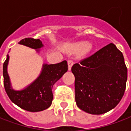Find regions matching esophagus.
<instances>
[{
    "mask_svg": "<svg viewBox=\"0 0 131 131\" xmlns=\"http://www.w3.org/2000/svg\"><path fill=\"white\" fill-rule=\"evenodd\" d=\"M73 61L71 60H68V70H71V67L73 66Z\"/></svg>",
    "mask_w": 131,
    "mask_h": 131,
    "instance_id": "esophagus-1",
    "label": "esophagus"
}]
</instances>
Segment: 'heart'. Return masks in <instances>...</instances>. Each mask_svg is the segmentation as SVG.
<instances>
[{
  "instance_id": "heart-1",
  "label": "heart",
  "mask_w": 131,
  "mask_h": 131,
  "mask_svg": "<svg viewBox=\"0 0 131 131\" xmlns=\"http://www.w3.org/2000/svg\"><path fill=\"white\" fill-rule=\"evenodd\" d=\"M82 48H83V52H89L92 49L93 45L90 43H86L85 42H83V41L78 42V43H75V44L73 45V49H74V50H79V49H81Z\"/></svg>"
}]
</instances>
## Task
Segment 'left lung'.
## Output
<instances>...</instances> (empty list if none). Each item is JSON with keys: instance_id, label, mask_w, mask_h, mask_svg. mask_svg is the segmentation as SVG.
Masks as SVG:
<instances>
[{"instance_id": "obj_1", "label": "left lung", "mask_w": 131, "mask_h": 131, "mask_svg": "<svg viewBox=\"0 0 131 131\" xmlns=\"http://www.w3.org/2000/svg\"><path fill=\"white\" fill-rule=\"evenodd\" d=\"M75 100L79 108L92 114L114 108L123 96L128 70L123 53L114 43L75 63Z\"/></svg>"}]
</instances>
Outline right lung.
Returning a JSON list of instances; mask_svg holds the SVG:
<instances>
[{"instance_id": "right-lung-1", "label": "right lung", "mask_w": 131, "mask_h": 131, "mask_svg": "<svg viewBox=\"0 0 131 131\" xmlns=\"http://www.w3.org/2000/svg\"><path fill=\"white\" fill-rule=\"evenodd\" d=\"M19 43L35 49L43 47L39 39L33 38L22 39ZM8 59L9 56L7 54L3 66V75L5 90L10 100L19 107L28 112H36L49 108L53 99V85L68 71L67 61L64 60L57 64H44L41 73L33 83L23 90L16 91L12 88L7 73Z\"/></svg>"}]
</instances>
